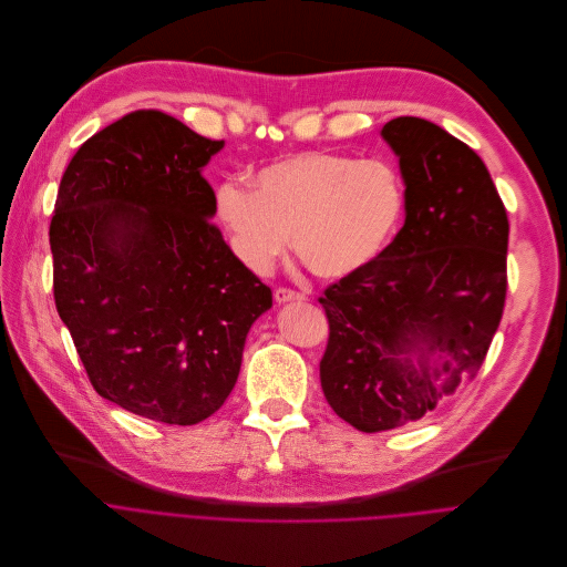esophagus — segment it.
<instances>
[{"label":"esophagus","mask_w":567,"mask_h":567,"mask_svg":"<svg viewBox=\"0 0 567 567\" xmlns=\"http://www.w3.org/2000/svg\"><path fill=\"white\" fill-rule=\"evenodd\" d=\"M275 299H277L279 303H286V301H303L306 297H303L301 292L290 290V288H277V290H275Z\"/></svg>","instance_id":"obj_1"}]
</instances>
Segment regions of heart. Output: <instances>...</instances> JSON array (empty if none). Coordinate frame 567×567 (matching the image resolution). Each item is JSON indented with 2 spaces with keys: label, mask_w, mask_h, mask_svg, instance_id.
Returning a JSON list of instances; mask_svg holds the SVG:
<instances>
[{
  "label": "heart",
  "mask_w": 567,
  "mask_h": 567,
  "mask_svg": "<svg viewBox=\"0 0 567 567\" xmlns=\"http://www.w3.org/2000/svg\"><path fill=\"white\" fill-rule=\"evenodd\" d=\"M406 205L400 172L384 161L308 152L259 169L252 192L225 183L216 212L237 259L266 275L288 239L321 279H342L375 261L395 237Z\"/></svg>",
  "instance_id": "b5f03b06"
}]
</instances>
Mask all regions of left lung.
<instances>
[{
	"mask_svg": "<svg viewBox=\"0 0 567 567\" xmlns=\"http://www.w3.org/2000/svg\"><path fill=\"white\" fill-rule=\"evenodd\" d=\"M382 136L400 158L404 225L375 261L319 297L321 389L364 433L413 424L476 378L507 295L509 220L481 156L413 116L389 121Z\"/></svg>",
	"mask_w": 567,
	"mask_h": 567,
	"instance_id": "obj_1",
	"label": "left lung"
}]
</instances>
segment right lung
I'll return each instance as SVG.
<instances>
[{
  "label": "right lung",
  "instance_id": "1",
  "mask_svg": "<svg viewBox=\"0 0 567 567\" xmlns=\"http://www.w3.org/2000/svg\"><path fill=\"white\" fill-rule=\"evenodd\" d=\"M220 147L163 111H132L80 145L51 218L55 308L89 382L165 424L223 406L272 306L209 220L200 169Z\"/></svg>",
  "mask_w": 567,
  "mask_h": 567
}]
</instances>
